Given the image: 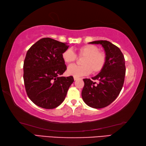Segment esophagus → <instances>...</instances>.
Listing matches in <instances>:
<instances>
[{
	"mask_svg": "<svg viewBox=\"0 0 146 146\" xmlns=\"http://www.w3.org/2000/svg\"><path fill=\"white\" fill-rule=\"evenodd\" d=\"M80 78H78V77H76V76H74V80H78V79H79Z\"/></svg>",
	"mask_w": 146,
	"mask_h": 146,
	"instance_id": "esophagus-1",
	"label": "esophagus"
}]
</instances>
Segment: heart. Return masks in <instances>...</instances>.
<instances>
[{"label": "heart", "mask_w": 146, "mask_h": 146, "mask_svg": "<svg viewBox=\"0 0 146 146\" xmlns=\"http://www.w3.org/2000/svg\"><path fill=\"white\" fill-rule=\"evenodd\" d=\"M79 57H84L82 61V66L71 65L67 70L68 75L79 77L90 74L99 73L105 65L106 54L99 51L97 46L92 44L81 46L77 49ZM76 54L71 49H67L62 54V58L66 64H71L76 60Z\"/></svg>", "instance_id": "obj_1"}]
</instances>
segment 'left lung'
I'll return each instance as SVG.
<instances>
[{
  "label": "left lung",
  "mask_w": 146,
  "mask_h": 146,
  "mask_svg": "<svg viewBox=\"0 0 146 146\" xmlns=\"http://www.w3.org/2000/svg\"><path fill=\"white\" fill-rule=\"evenodd\" d=\"M90 44H101L106 60L100 72L94 77L83 79L84 86L82 97L91 108L100 109L111 104L120 94L124 82L125 59L120 49L107 40H97ZM97 81L98 83L95 82Z\"/></svg>",
  "instance_id": "1"
}]
</instances>
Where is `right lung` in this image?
I'll return each mask as SVG.
<instances>
[{"label":"right lung","instance_id":"1","mask_svg":"<svg viewBox=\"0 0 146 146\" xmlns=\"http://www.w3.org/2000/svg\"><path fill=\"white\" fill-rule=\"evenodd\" d=\"M68 47L66 43L43 38L26 53L23 66L24 85L29 99L39 107H58L73 82L72 76H61L67 69L62 54Z\"/></svg>","mask_w":146,"mask_h":146}]
</instances>
